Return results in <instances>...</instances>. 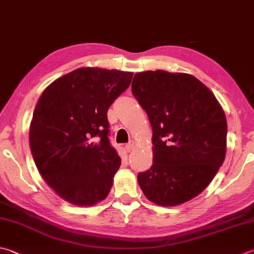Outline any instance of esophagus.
<instances>
[{
  "mask_svg": "<svg viewBox=\"0 0 254 254\" xmlns=\"http://www.w3.org/2000/svg\"><path fill=\"white\" fill-rule=\"evenodd\" d=\"M125 148H126V150L128 151V152H130L133 148H135V143H133V141H130V142H128L127 145L125 146Z\"/></svg>",
  "mask_w": 254,
  "mask_h": 254,
  "instance_id": "esophagus-1",
  "label": "esophagus"
}]
</instances>
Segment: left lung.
<instances>
[{
  "label": "left lung",
  "instance_id": "left-lung-1",
  "mask_svg": "<svg viewBox=\"0 0 254 254\" xmlns=\"http://www.w3.org/2000/svg\"><path fill=\"white\" fill-rule=\"evenodd\" d=\"M131 92L152 127L154 164L137 176L143 194L164 207L194 198L226 158L222 107L207 86L185 73H137Z\"/></svg>",
  "mask_w": 254,
  "mask_h": 254
}]
</instances>
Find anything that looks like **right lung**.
<instances>
[{"label": "right lung", "mask_w": 254, "mask_h": 254, "mask_svg": "<svg viewBox=\"0 0 254 254\" xmlns=\"http://www.w3.org/2000/svg\"><path fill=\"white\" fill-rule=\"evenodd\" d=\"M132 75L77 68L38 99L30 127L32 156L43 179L67 202L93 205L111 191L122 159L109 142L107 112Z\"/></svg>", "instance_id": "add662e5"}]
</instances>
